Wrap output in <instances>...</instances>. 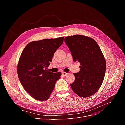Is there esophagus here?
<instances>
[{"instance_id":"1","label":"esophagus","mask_w":125,"mask_h":125,"mask_svg":"<svg viewBox=\"0 0 125 125\" xmlns=\"http://www.w3.org/2000/svg\"><path fill=\"white\" fill-rule=\"evenodd\" d=\"M68 74V73H65V72H62V74L63 75V76H66V75H67Z\"/></svg>"}]
</instances>
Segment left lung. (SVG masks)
<instances>
[{
  "label": "left lung",
  "instance_id": "obj_1",
  "mask_svg": "<svg viewBox=\"0 0 125 125\" xmlns=\"http://www.w3.org/2000/svg\"><path fill=\"white\" fill-rule=\"evenodd\" d=\"M73 62H80V70L74 73V81L70 84L73 92L82 97L95 94L103 83L106 63L103 53L95 41L81 35L65 38Z\"/></svg>",
  "mask_w": 125,
  "mask_h": 125
}]
</instances>
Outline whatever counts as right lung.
I'll use <instances>...</instances> for the list:
<instances>
[{"label":"right lung","mask_w":125,"mask_h":125,"mask_svg":"<svg viewBox=\"0 0 125 125\" xmlns=\"http://www.w3.org/2000/svg\"><path fill=\"white\" fill-rule=\"evenodd\" d=\"M63 39L33 41L22 52L17 68L18 77L24 90L35 100H48L56 81L60 78L61 73L48 71L47 67Z\"/></svg>","instance_id":"obj_1"}]
</instances>
